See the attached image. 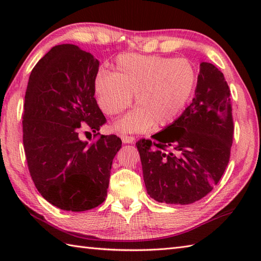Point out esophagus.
<instances>
[{"mask_svg": "<svg viewBox=\"0 0 261 261\" xmlns=\"http://www.w3.org/2000/svg\"><path fill=\"white\" fill-rule=\"evenodd\" d=\"M121 140L123 143H132L135 142V137L126 136V135H121Z\"/></svg>", "mask_w": 261, "mask_h": 261, "instance_id": "esophagus-1", "label": "esophagus"}]
</instances>
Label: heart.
Wrapping results in <instances>:
<instances>
[{"label":"heart","mask_w":261,"mask_h":261,"mask_svg":"<svg viewBox=\"0 0 261 261\" xmlns=\"http://www.w3.org/2000/svg\"><path fill=\"white\" fill-rule=\"evenodd\" d=\"M196 70L186 58L121 55L113 73L98 71L95 92L102 111L110 116L136 109L116 122L122 134H138L171 123L190 101L196 85Z\"/></svg>","instance_id":"b5f03b06"}]
</instances>
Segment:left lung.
Wrapping results in <instances>:
<instances>
[{"label":"left lung","instance_id":"left-lung-1","mask_svg":"<svg viewBox=\"0 0 261 261\" xmlns=\"http://www.w3.org/2000/svg\"><path fill=\"white\" fill-rule=\"evenodd\" d=\"M233 130L228 83L202 63L192 103L153 140L136 143L150 197L185 205L206 196L229 164Z\"/></svg>","mask_w":261,"mask_h":261}]
</instances>
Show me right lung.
I'll return each instance as SVG.
<instances>
[{"instance_id": "1", "label": "right lung", "mask_w": 261, "mask_h": 261, "mask_svg": "<svg viewBox=\"0 0 261 261\" xmlns=\"http://www.w3.org/2000/svg\"><path fill=\"white\" fill-rule=\"evenodd\" d=\"M98 66L93 55L65 43L39 60L28 82L22 114L28 168L42 197L65 211L82 212L105 201L122 145L115 135L92 143L81 139L82 132L98 136L107 122L94 97Z\"/></svg>"}]
</instances>
